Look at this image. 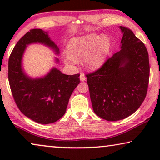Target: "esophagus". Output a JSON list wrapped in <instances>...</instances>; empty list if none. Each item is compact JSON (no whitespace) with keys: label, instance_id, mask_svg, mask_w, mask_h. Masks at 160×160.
<instances>
[{"label":"esophagus","instance_id":"obj_1","mask_svg":"<svg viewBox=\"0 0 160 160\" xmlns=\"http://www.w3.org/2000/svg\"><path fill=\"white\" fill-rule=\"evenodd\" d=\"M86 78H87V77L85 76L84 73H81V74H80V80L81 81H85V80H86Z\"/></svg>","mask_w":160,"mask_h":160}]
</instances>
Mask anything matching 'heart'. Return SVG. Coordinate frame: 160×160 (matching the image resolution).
<instances>
[{"instance_id": "obj_1", "label": "heart", "mask_w": 160, "mask_h": 160, "mask_svg": "<svg viewBox=\"0 0 160 160\" xmlns=\"http://www.w3.org/2000/svg\"><path fill=\"white\" fill-rule=\"evenodd\" d=\"M111 43L106 36L95 35L74 38L68 45L70 55H68V63H75L76 60L86 58L85 65L90 69H95L103 62L110 50Z\"/></svg>"}]
</instances>
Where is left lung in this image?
<instances>
[{"label": "left lung", "mask_w": 160, "mask_h": 160, "mask_svg": "<svg viewBox=\"0 0 160 160\" xmlns=\"http://www.w3.org/2000/svg\"><path fill=\"white\" fill-rule=\"evenodd\" d=\"M119 28L123 33L121 50L86 75L94 111L111 122L125 119L138 109L149 82V60L145 45L130 29Z\"/></svg>", "instance_id": "1"}]
</instances>
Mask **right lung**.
<instances>
[{
    "mask_svg": "<svg viewBox=\"0 0 160 160\" xmlns=\"http://www.w3.org/2000/svg\"><path fill=\"white\" fill-rule=\"evenodd\" d=\"M39 42L59 53L56 44L41 29H32L19 39L8 59V77L17 107L26 117L40 124L55 122L65 114L70 97L79 84V73L65 75L53 68L44 78L31 79L24 73L21 60L26 45Z\"/></svg>",
    "mask_w": 160,
    "mask_h": 160,
    "instance_id": "right-lung-1",
    "label": "right lung"
}]
</instances>
